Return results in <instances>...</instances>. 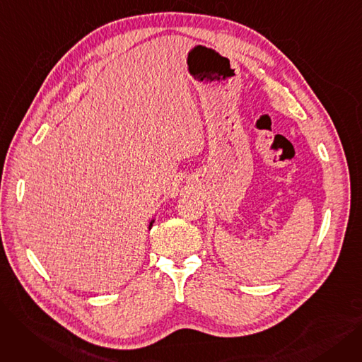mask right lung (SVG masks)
I'll return each mask as SVG.
<instances>
[{
    "mask_svg": "<svg viewBox=\"0 0 362 362\" xmlns=\"http://www.w3.org/2000/svg\"><path fill=\"white\" fill-rule=\"evenodd\" d=\"M152 224H154V220H151V223H149V226H148L149 229H151V227H152Z\"/></svg>",
    "mask_w": 362,
    "mask_h": 362,
    "instance_id": "add662e5",
    "label": "right lung"
}]
</instances>
